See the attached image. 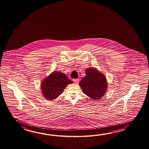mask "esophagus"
Listing matches in <instances>:
<instances>
[{
  "mask_svg": "<svg viewBox=\"0 0 149 149\" xmlns=\"http://www.w3.org/2000/svg\"><path fill=\"white\" fill-rule=\"evenodd\" d=\"M79 79H73V81L76 83V84H78L79 83Z\"/></svg>",
  "mask_w": 149,
  "mask_h": 149,
  "instance_id": "1",
  "label": "esophagus"
}]
</instances>
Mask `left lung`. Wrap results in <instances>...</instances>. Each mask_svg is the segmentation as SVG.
Segmentation results:
<instances>
[{
	"label": "left lung",
	"instance_id": "left-lung-1",
	"mask_svg": "<svg viewBox=\"0 0 149 149\" xmlns=\"http://www.w3.org/2000/svg\"><path fill=\"white\" fill-rule=\"evenodd\" d=\"M85 72V77L79 82L82 92L93 100L101 99L108 89L106 77L95 68H88Z\"/></svg>",
	"mask_w": 149,
	"mask_h": 149
}]
</instances>
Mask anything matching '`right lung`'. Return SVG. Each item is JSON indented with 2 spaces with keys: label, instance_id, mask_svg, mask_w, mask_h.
I'll list each match as a JSON object with an SVG mask.
<instances>
[{
  "label": "right lung",
  "instance_id": "add662e5",
  "mask_svg": "<svg viewBox=\"0 0 149 149\" xmlns=\"http://www.w3.org/2000/svg\"><path fill=\"white\" fill-rule=\"evenodd\" d=\"M41 84V93L45 98L52 101L61 95L68 84H72L63 73L60 71H54Z\"/></svg>",
  "mask_w": 149,
  "mask_h": 149
}]
</instances>
